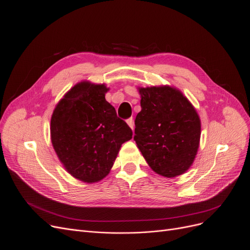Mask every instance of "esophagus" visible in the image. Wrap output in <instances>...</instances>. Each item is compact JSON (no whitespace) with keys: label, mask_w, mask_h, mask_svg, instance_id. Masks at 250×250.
<instances>
[{"label":"esophagus","mask_w":250,"mask_h":250,"mask_svg":"<svg viewBox=\"0 0 250 250\" xmlns=\"http://www.w3.org/2000/svg\"><path fill=\"white\" fill-rule=\"evenodd\" d=\"M126 124L128 125V126H130V127L132 128V130H134L135 125H134V118H133V117L127 118V119H126Z\"/></svg>","instance_id":"obj_1"}]
</instances>
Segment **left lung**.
I'll use <instances>...</instances> for the list:
<instances>
[{
    "label": "left lung",
    "mask_w": 250,
    "mask_h": 250,
    "mask_svg": "<svg viewBox=\"0 0 250 250\" xmlns=\"http://www.w3.org/2000/svg\"><path fill=\"white\" fill-rule=\"evenodd\" d=\"M139 92L142 109L136 116L134 140L155 173L176 177L188 171L196 158L199 115L176 88L141 87Z\"/></svg>",
    "instance_id": "obj_1"
}]
</instances>
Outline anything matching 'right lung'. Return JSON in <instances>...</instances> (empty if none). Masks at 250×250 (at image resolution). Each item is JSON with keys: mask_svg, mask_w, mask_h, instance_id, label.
<instances>
[{"mask_svg": "<svg viewBox=\"0 0 250 250\" xmlns=\"http://www.w3.org/2000/svg\"><path fill=\"white\" fill-rule=\"evenodd\" d=\"M105 84L80 82L55 107L50 122L53 148L63 167L83 182L103 179L120 146L133 132L105 99Z\"/></svg>", "mask_w": 250, "mask_h": 250, "instance_id": "1", "label": "right lung"}]
</instances>
